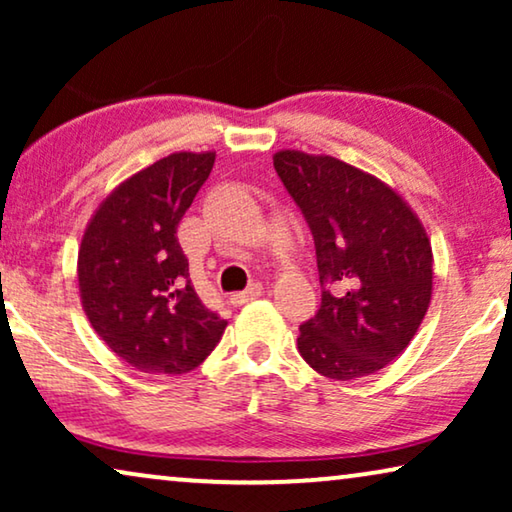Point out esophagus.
Listing matches in <instances>:
<instances>
[{
  "mask_svg": "<svg viewBox=\"0 0 512 512\" xmlns=\"http://www.w3.org/2000/svg\"><path fill=\"white\" fill-rule=\"evenodd\" d=\"M263 296V286L261 284H251L247 291H242V293H235L233 298H230V303H233L235 307H240V305H247V303H251V300H256V298H261Z\"/></svg>",
  "mask_w": 512,
  "mask_h": 512,
  "instance_id": "obj_1",
  "label": "esophagus"
}]
</instances>
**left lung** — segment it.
Instances as JSON below:
<instances>
[{
  "mask_svg": "<svg viewBox=\"0 0 512 512\" xmlns=\"http://www.w3.org/2000/svg\"><path fill=\"white\" fill-rule=\"evenodd\" d=\"M317 249L321 305L298 352L331 380L373 375L403 354L431 303V240L382 179L333 156H272Z\"/></svg>",
  "mask_w": 512,
  "mask_h": 512,
  "instance_id": "obj_1",
  "label": "left lung"
}]
</instances>
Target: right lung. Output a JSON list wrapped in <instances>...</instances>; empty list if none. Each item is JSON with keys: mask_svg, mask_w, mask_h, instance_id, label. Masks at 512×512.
<instances>
[{"mask_svg": "<svg viewBox=\"0 0 512 512\" xmlns=\"http://www.w3.org/2000/svg\"><path fill=\"white\" fill-rule=\"evenodd\" d=\"M214 151H179L118 184L90 216L79 293L95 333L139 373L181 375L219 345L228 321L207 310L177 228L214 167Z\"/></svg>", "mask_w": 512, "mask_h": 512, "instance_id": "obj_1", "label": "right lung"}]
</instances>
